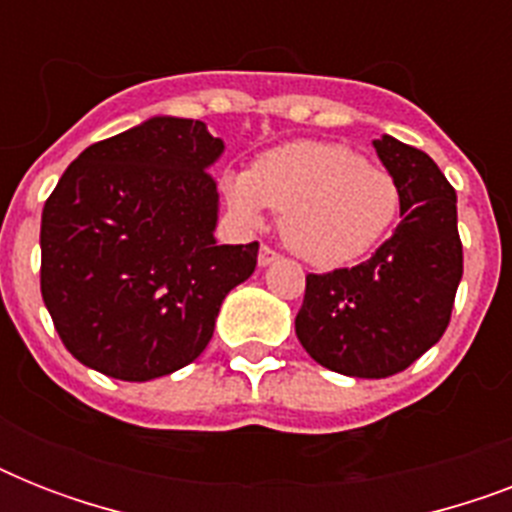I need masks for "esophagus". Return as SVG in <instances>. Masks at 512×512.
Returning <instances> with one entry per match:
<instances>
[{
    "instance_id": "esophagus-1",
    "label": "esophagus",
    "mask_w": 512,
    "mask_h": 512,
    "mask_svg": "<svg viewBox=\"0 0 512 512\" xmlns=\"http://www.w3.org/2000/svg\"><path fill=\"white\" fill-rule=\"evenodd\" d=\"M276 257H279V252H276V249H271V247H265V244H263V247H260V255H257V263L265 268V265H271Z\"/></svg>"
}]
</instances>
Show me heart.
Returning <instances> with one entry per match:
<instances>
[{
	"mask_svg": "<svg viewBox=\"0 0 512 512\" xmlns=\"http://www.w3.org/2000/svg\"><path fill=\"white\" fill-rule=\"evenodd\" d=\"M223 196L244 225L281 212L287 247L319 268L366 255L396 223L401 191L385 167L337 143H287L265 151L249 172H228Z\"/></svg>",
	"mask_w": 512,
	"mask_h": 512,
	"instance_id": "obj_1",
	"label": "heart"
}]
</instances>
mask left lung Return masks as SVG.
<instances>
[{"mask_svg": "<svg viewBox=\"0 0 512 512\" xmlns=\"http://www.w3.org/2000/svg\"><path fill=\"white\" fill-rule=\"evenodd\" d=\"M401 191V215L366 263L305 276L297 340L332 372L380 380L404 372L449 327L462 279L457 193L425 151L374 140Z\"/></svg>", "mask_w": 512, "mask_h": 512, "instance_id": "obj_1", "label": "left lung"}]
</instances>
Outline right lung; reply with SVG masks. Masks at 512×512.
<instances>
[{
  "label": "right lung",
  "instance_id": "1",
  "mask_svg": "<svg viewBox=\"0 0 512 512\" xmlns=\"http://www.w3.org/2000/svg\"><path fill=\"white\" fill-rule=\"evenodd\" d=\"M223 148L199 119L154 116L63 172L42 212V300L76 361L146 382L207 348L257 265V241H215Z\"/></svg>",
  "mask_w": 512,
  "mask_h": 512
}]
</instances>
